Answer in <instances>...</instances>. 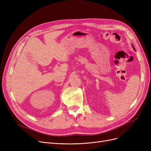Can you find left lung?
I'll list each match as a JSON object with an SVG mask.
<instances>
[{
    "instance_id": "8db88e82",
    "label": "left lung",
    "mask_w": 151,
    "mask_h": 151,
    "mask_svg": "<svg viewBox=\"0 0 151 151\" xmlns=\"http://www.w3.org/2000/svg\"><path fill=\"white\" fill-rule=\"evenodd\" d=\"M132 47H133V50H134V51H135V49H134V46L132 45Z\"/></svg>"
}]
</instances>
